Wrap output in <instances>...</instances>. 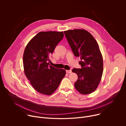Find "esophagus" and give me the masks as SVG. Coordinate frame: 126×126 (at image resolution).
Returning a JSON list of instances; mask_svg holds the SVG:
<instances>
[{
  "mask_svg": "<svg viewBox=\"0 0 126 126\" xmlns=\"http://www.w3.org/2000/svg\"><path fill=\"white\" fill-rule=\"evenodd\" d=\"M66 73H72V71L71 70H67L66 71Z\"/></svg>",
  "mask_w": 126,
  "mask_h": 126,
  "instance_id": "obj_1",
  "label": "esophagus"
}]
</instances>
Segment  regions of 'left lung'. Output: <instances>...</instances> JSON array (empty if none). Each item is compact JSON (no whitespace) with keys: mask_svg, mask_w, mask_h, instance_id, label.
Listing matches in <instances>:
<instances>
[{"mask_svg":"<svg viewBox=\"0 0 126 126\" xmlns=\"http://www.w3.org/2000/svg\"><path fill=\"white\" fill-rule=\"evenodd\" d=\"M64 32L74 55L81 60L79 63L81 68L72 70L78 77L74 86L82 94H90L97 88L103 74V57L99 45L86 30L76 29Z\"/></svg>","mask_w":126,"mask_h":126,"instance_id":"obj_1","label":"left lung"}]
</instances>
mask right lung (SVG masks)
Wrapping results in <instances>:
<instances>
[{"mask_svg": "<svg viewBox=\"0 0 126 126\" xmlns=\"http://www.w3.org/2000/svg\"><path fill=\"white\" fill-rule=\"evenodd\" d=\"M64 37L63 32H40L26 45L23 56L25 76L38 92L50 95L66 74L64 69L49 65V55Z\"/></svg>", "mask_w": 126, "mask_h": 126, "instance_id": "1", "label": "right lung"}]
</instances>
